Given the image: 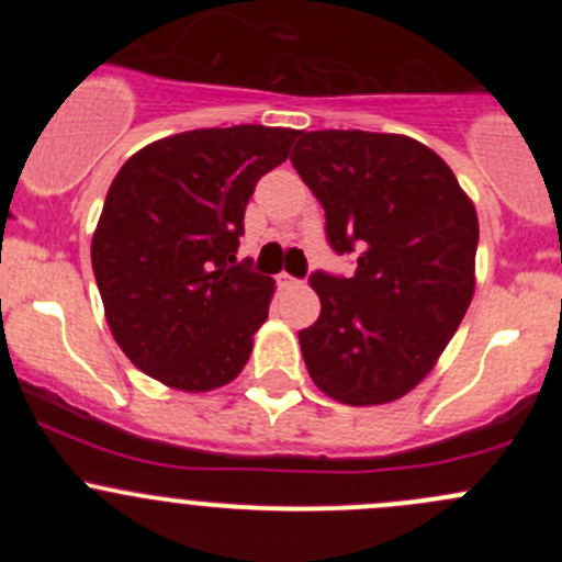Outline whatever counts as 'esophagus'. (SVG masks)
<instances>
[{
	"instance_id": "1",
	"label": "esophagus",
	"mask_w": 562,
	"mask_h": 562,
	"mask_svg": "<svg viewBox=\"0 0 562 562\" xmlns=\"http://www.w3.org/2000/svg\"><path fill=\"white\" fill-rule=\"evenodd\" d=\"M277 285L285 288V291H288V288H299V285H302V280H296V277H291V274H285V271H282V274L277 277Z\"/></svg>"
}]
</instances>
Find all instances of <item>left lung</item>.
Instances as JSON below:
<instances>
[{
    "label": "left lung",
    "mask_w": 562,
    "mask_h": 562,
    "mask_svg": "<svg viewBox=\"0 0 562 562\" xmlns=\"http://www.w3.org/2000/svg\"><path fill=\"white\" fill-rule=\"evenodd\" d=\"M291 162L326 212L350 280L310 277L321 317L299 331L315 386L342 405H386L438 364L475 291L479 217L422 140L364 130L299 133Z\"/></svg>",
    "instance_id": "8db88e82"
}]
</instances>
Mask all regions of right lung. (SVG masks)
<instances>
[{"label":"right lung","instance_id":"right-lung-1","mask_svg":"<svg viewBox=\"0 0 562 562\" xmlns=\"http://www.w3.org/2000/svg\"><path fill=\"white\" fill-rule=\"evenodd\" d=\"M299 130L236 124L176 133L111 181L92 236L105 321L130 361L176 391L234 381L269 317L274 280L236 263L245 209Z\"/></svg>","mask_w":562,"mask_h":562}]
</instances>
